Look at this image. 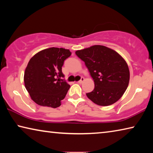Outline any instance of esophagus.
<instances>
[{
    "label": "esophagus",
    "mask_w": 153,
    "mask_h": 153,
    "mask_svg": "<svg viewBox=\"0 0 153 153\" xmlns=\"http://www.w3.org/2000/svg\"><path fill=\"white\" fill-rule=\"evenodd\" d=\"M84 77H82V78H81V79L80 80H79L78 82H77V83H79V84H82V83H83L84 82Z\"/></svg>",
    "instance_id": "esophagus-1"
}]
</instances>
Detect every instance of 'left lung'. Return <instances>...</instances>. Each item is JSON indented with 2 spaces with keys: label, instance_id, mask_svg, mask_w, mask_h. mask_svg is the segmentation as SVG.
Returning <instances> with one entry per match:
<instances>
[{
  "label": "left lung",
  "instance_id": "1",
  "mask_svg": "<svg viewBox=\"0 0 153 153\" xmlns=\"http://www.w3.org/2000/svg\"><path fill=\"white\" fill-rule=\"evenodd\" d=\"M94 79V89L86 96L95 104L108 106L117 102L128 86L129 71L126 61L113 49L94 45L77 51Z\"/></svg>",
  "mask_w": 153,
  "mask_h": 153
}]
</instances>
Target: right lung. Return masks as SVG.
I'll return each instance as SVG.
<instances>
[{
  "instance_id": "obj_1",
  "label": "right lung",
  "mask_w": 153,
  "mask_h": 153,
  "mask_svg": "<svg viewBox=\"0 0 153 153\" xmlns=\"http://www.w3.org/2000/svg\"><path fill=\"white\" fill-rule=\"evenodd\" d=\"M68 49L52 47L32 56L25 68L24 84L30 97L43 107H59L70 86L61 79L62 66L70 56Z\"/></svg>"
}]
</instances>
